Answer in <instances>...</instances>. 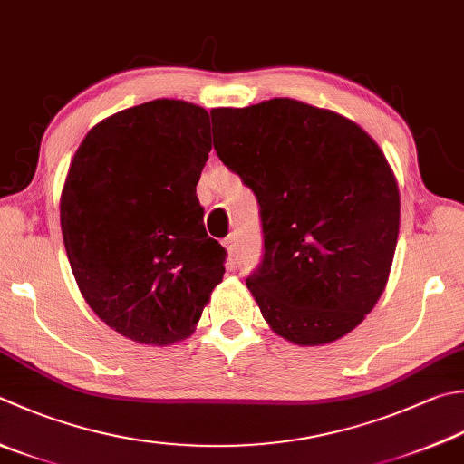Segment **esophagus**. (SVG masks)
Instances as JSON below:
<instances>
[{
  "label": "esophagus",
  "mask_w": 464,
  "mask_h": 464,
  "mask_svg": "<svg viewBox=\"0 0 464 464\" xmlns=\"http://www.w3.org/2000/svg\"><path fill=\"white\" fill-rule=\"evenodd\" d=\"M224 248L226 250H228V255L230 256H234L236 255V238H234V236H228V238H224Z\"/></svg>",
  "instance_id": "esophagus-1"
}]
</instances>
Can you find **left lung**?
<instances>
[{
    "label": "left lung",
    "mask_w": 464,
    "mask_h": 464,
    "mask_svg": "<svg viewBox=\"0 0 464 464\" xmlns=\"http://www.w3.org/2000/svg\"><path fill=\"white\" fill-rule=\"evenodd\" d=\"M214 150L260 206L265 256L246 278L262 317L296 345H325L386 288L400 191L353 121L293 99L212 109Z\"/></svg>",
    "instance_id": "8db88e82"
}]
</instances>
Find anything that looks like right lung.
Returning a JSON list of instances; mask_svg holds the SVG:
<instances>
[{
    "label": "right lung",
    "mask_w": 464,
    "mask_h": 464,
    "mask_svg": "<svg viewBox=\"0 0 464 464\" xmlns=\"http://www.w3.org/2000/svg\"><path fill=\"white\" fill-rule=\"evenodd\" d=\"M212 150L208 111L157 99L94 125L70 163L60 226L91 309L117 334L171 345L194 334L224 276L196 186Z\"/></svg>",
    "instance_id": "1"
}]
</instances>
